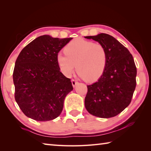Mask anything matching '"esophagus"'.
<instances>
[{"label":"esophagus","mask_w":151,"mask_h":151,"mask_svg":"<svg viewBox=\"0 0 151 151\" xmlns=\"http://www.w3.org/2000/svg\"><path fill=\"white\" fill-rule=\"evenodd\" d=\"M72 84L73 87H75L78 84V82L76 81L75 79H72Z\"/></svg>","instance_id":"obj_1"}]
</instances>
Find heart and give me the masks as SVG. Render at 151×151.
<instances>
[{
	"label": "heart",
	"mask_w": 151,
	"mask_h": 151,
	"mask_svg": "<svg viewBox=\"0 0 151 151\" xmlns=\"http://www.w3.org/2000/svg\"><path fill=\"white\" fill-rule=\"evenodd\" d=\"M64 51L65 54L59 53L57 55V62L65 76H71L77 68L80 77L87 82L101 78L108 58L106 49L102 44L77 38L65 46Z\"/></svg>",
	"instance_id": "b5f03b06"
}]
</instances>
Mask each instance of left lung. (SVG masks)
<instances>
[{"label":"left lung","mask_w":151,"mask_h":151,"mask_svg":"<svg viewBox=\"0 0 151 151\" xmlns=\"http://www.w3.org/2000/svg\"><path fill=\"white\" fill-rule=\"evenodd\" d=\"M85 37L102 44L108 54L101 78L87 85L85 108L90 114L99 118L114 117L129 105L136 88L137 70L133 57L128 49L109 34L102 33Z\"/></svg>","instance_id":"left-lung-1"}]
</instances>
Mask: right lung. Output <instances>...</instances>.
I'll return each instance as SVG.
<instances>
[{
  "label": "right lung",
  "mask_w": 151,
  "mask_h": 151,
  "mask_svg": "<svg viewBox=\"0 0 151 151\" xmlns=\"http://www.w3.org/2000/svg\"><path fill=\"white\" fill-rule=\"evenodd\" d=\"M72 39L41 35L19 53L13 73L15 99L28 118L46 122L61 114L73 86L70 79L60 72L57 55Z\"/></svg>",
  "instance_id": "obj_1"
}]
</instances>
